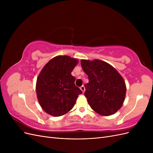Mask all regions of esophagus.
I'll list each match as a JSON object with an SVG mask.
<instances>
[{
	"label": "esophagus",
	"mask_w": 153,
	"mask_h": 153,
	"mask_svg": "<svg viewBox=\"0 0 153 153\" xmlns=\"http://www.w3.org/2000/svg\"><path fill=\"white\" fill-rule=\"evenodd\" d=\"M80 89H81V91H82L83 93H84V92H85V87H84V85L81 86V87H80Z\"/></svg>",
	"instance_id": "obj_1"
}]
</instances>
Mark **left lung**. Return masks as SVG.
<instances>
[{
    "mask_svg": "<svg viewBox=\"0 0 153 153\" xmlns=\"http://www.w3.org/2000/svg\"><path fill=\"white\" fill-rule=\"evenodd\" d=\"M89 83L84 95L91 108L101 115H110L121 108L126 87L121 75L110 64L98 59L81 60Z\"/></svg>",
    "mask_w": 153,
    "mask_h": 153,
    "instance_id": "obj_1",
    "label": "left lung"
}]
</instances>
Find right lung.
Listing matches in <instances>:
<instances>
[{
  "label": "right lung",
  "mask_w": 153,
  "mask_h": 153,
  "mask_svg": "<svg viewBox=\"0 0 153 153\" xmlns=\"http://www.w3.org/2000/svg\"><path fill=\"white\" fill-rule=\"evenodd\" d=\"M78 60L68 55L52 59L43 67L36 82L39 103L45 112L58 117L70 111L82 91L75 84L71 73Z\"/></svg>",
  "instance_id": "right-lung-1"
}]
</instances>
